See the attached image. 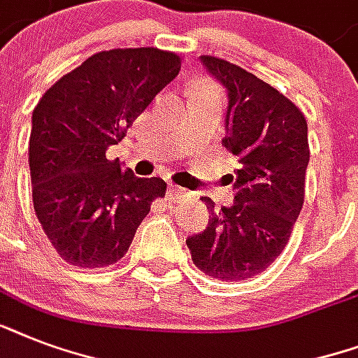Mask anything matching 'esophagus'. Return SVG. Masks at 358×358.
<instances>
[{
  "label": "esophagus",
  "mask_w": 358,
  "mask_h": 358,
  "mask_svg": "<svg viewBox=\"0 0 358 358\" xmlns=\"http://www.w3.org/2000/svg\"><path fill=\"white\" fill-rule=\"evenodd\" d=\"M169 193H171V196H176V199H178V196L185 195V189H182V187H178V185L171 184L169 185Z\"/></svg>",
  "instance_id": "34e87169"
}]
</instances>
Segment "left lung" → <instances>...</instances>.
<instances>
[{"mask_svg":"<svg viewBox=\"0 0 358 358\" xmlns=\"http://www.w3.org/2000/svg\"><path fill=\"white\" fill-rule=\"evenodd\" d=\"M202 66L224 87L229 106L223 145L238 157L234 204L213 210L185 239L201 271L219 280H245L266 271L288 243L305 201L308 128L288 98L224 59L202 55Z\"/></svg>","mask_w":358,"mask_h":358,"instance_id":"obj_1","label":"left lung"}]
</instances>
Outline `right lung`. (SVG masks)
I'll use <instances>...</instances> for the list:
<instances>
[{
  "instance_id": "add662e5",
  "label": "right lung",
  "mask_w": 358,
  "mask_h": 358,
  "mask_svg": "<svg viewBox=\"0 0 358 358\" xmlns=\"http://www.w3.org/2000/svg\"><path fill=\"white\" fill-rule=\"evenodd\" d=\"M178 55L126 48L92 55L44 92L33 109V206L53 249L70 266L106 267L128 252L162 178H137L106 150L119 145L163 87Z\"/></svg>"
}]
</instances>
